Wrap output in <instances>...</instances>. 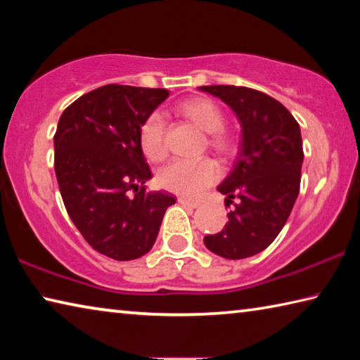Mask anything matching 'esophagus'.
I'll use <instances>...</instances> for the list:
<instances>
[{"label": "esophagus", "mask_w": 360, "mask_h": 360, "mask_svg": "<svg viewBox=\"0 0 360 360\" xmlns=\"http://www.w3.org/2000/svg\"><path fill=\"white\" fill-rule=\"evenodd\" d=\"M178 202L184 206V208H198L197 202H191V200H187V198H179Z\"/></svg>", "instance_id": "esophagus-1"}]
</instances>
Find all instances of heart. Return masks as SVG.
I'll return each instance as SVG.
<instances>
[{
    "label": "heart",
    "instance_id": "1",
    "mask_svg": "<svg viewBox=\"0 0 360 360\" xmlns=\"http://www.w3.org/2000/svg\"><path fill=\"white\" fill-rule=\"evenodd\" d=\"M179 112L191 119L205 133H210L208 143L222 155H229L235 149V139L224 131L225 115L214 101L208 98H191L178 106ZM141 148L150 160H162L167 154L165 120L162 114H152L141 129ZM219 169L208 158L198 162L173 160L158 173V182L163 188L182 197L193 198L217 179Z\"/></svg>",
    "mask_w": 360,
    "mask_h": 360
}]
</instances>
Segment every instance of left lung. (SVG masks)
<instances>
[{"label":"left lung","instance_id":"8db88e82","mask_svg":"<svg viewBox=\"0 0 360 360\" xmlns=\"http://www.w3.org/2000/svg\"><path fill=\"white\" fill-rule=\"evenodd\" d=\"M221 98L241 125L235 163L217 191L231 202L229 222L205 246L224 259H246L264 251L283 230L300 191L303 143L300 125L266 94L235 85H205Z\"/></svg>","mask_w":360,"mask_h":360}]
</instances>
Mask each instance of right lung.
Segmentation results:
<instances>
[{"instance_id":"add662e5","label":"right lung","mask_w":360,"mask_h":360,"mask_svg":"<svg viewBox=\"0 0 360 360\" xmlns=\"http://www.w3.org/2000/svg\"><path fill=\"white\" fill-rule=\"evenodd\" d=\"M168 95L165 89L103 85L58 120L53 149L65 208L85 241L114 260L148 254L176 203L165 191L146 192L152 174L141 148V127Z\"/></svg>"}]
</instances>
